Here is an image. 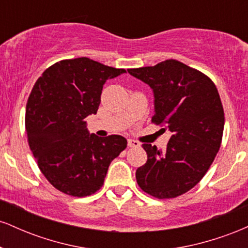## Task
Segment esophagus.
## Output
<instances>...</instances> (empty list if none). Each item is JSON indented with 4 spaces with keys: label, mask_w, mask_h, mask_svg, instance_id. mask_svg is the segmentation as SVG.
I'll list each match as a JSON object with an SVG mask.
<instances>
[{
    "label": "esophagus",
    "mask_w": 248,
    "mask_h": 248,
    "mask_svg": "<svg viewBox=\"0 0 248 248\" xmlns=\"http://www.w3.org/2000/svg\"><path fill=\"white\" fill-rule=\"evenodd\" d=\"M140 146H141L140 142H138V141H135V140H132V139H129V140H128V147L138 148V147H140Z\"/></svg>",
    "instance_id": "34e87169"
}]
</instances>
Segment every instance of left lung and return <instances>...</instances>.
<instances>
[{
	"label": "left lung",
	"mask_w": 248,
	"mask_h": 248,
	"mask_svg": "<svg viewBox=\"0 0 248 248\" xmlns=\"http://www.w3.org/2000/svg\"><path fill=\"white\" fill-rule=\"evenodd\" d=\"M128 72L152 87V122L172 133L164 150L142 144L148 160L136 170V182L153 197L175 198L204 177L220 148L225 118L218 90L209 77L175 59Z\"/></svg>",
	"instance_id": "1"
}]
</instances>
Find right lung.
<instances>
[{"instance_id": "add662e5", "label": "right lung", "mask_w": 248, "mask_h": 248, "mask_svg": "<svg viewBox=\"0 0 248 248\" xmlns=\"http://www.w3.org/2000/svg\"><path fill=\"white\" fill-rule=\"evenodd\" d=\"M126 72L92 59H65L37 79L28 99L25 130L45 178L59 191L85 197L104 184L110 162L126 149L120 135L88 133L85 118L96 114L102 86Z\"/></svg>"}]
</instances>
